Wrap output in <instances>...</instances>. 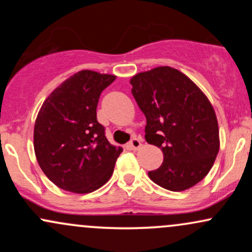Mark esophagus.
I'll use <instances>...</instances> for the list:
<instances>
[{"instance_id": "obj_1", "label": "esophagus", "mask_w": 252, "mask_h": 252, "mask_svg": "<svg viewBox=\"0 0 252 252\" xmlns=\"http://www.w3.org/2000/svg\"><path fill=\"white\" fill-rule=\"evenodd\" d=\"M141 146H142V143H141V141L138 140V138H132V140L129 142L130 149H132V150L138 149Z\"/></svg>"}]
</instances>
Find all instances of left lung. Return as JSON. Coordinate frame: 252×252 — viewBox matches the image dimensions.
<instances>
[{
    "mask_svg": "<svg viewBox=\"0 0 252 252\" xmlns=\"http://www.w3.org/2000/svg\"><path fill=\"white\" fill-rule=\"evenodd\" d=\"M131 94L147 120L144 137L163 153L148 172L163 189L181 192L201 181L219 152V130L210 100L189 77L169 66L131 78Z\"/></svg>",
    "mask_w": 252,
    "mask_h": 252,
    "instance_id": "obj_1",
    "label": "left lung"
}]
</instances>
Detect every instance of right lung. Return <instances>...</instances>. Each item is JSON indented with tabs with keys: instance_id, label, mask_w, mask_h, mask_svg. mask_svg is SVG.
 I'll return each instance as SVG.
<instances>
[{
	"instance_id": "1",
	"label": "right lung",
	"mask_w": 252,
	"mask_h": 252,
	"mask_svg": "<svg viewBox=\"0 0 252 252\" xmlns=\"http://www.w3.org/2000/svg\"><path fill=\"white\" fill-rule=\"evenodd\" d=\"M115 78L80 71L43 102L34 126V150L42 172L59 189L90 193L112 175L123 149L110 144L96 110Z\"/></svg>"
}]
</instances>
